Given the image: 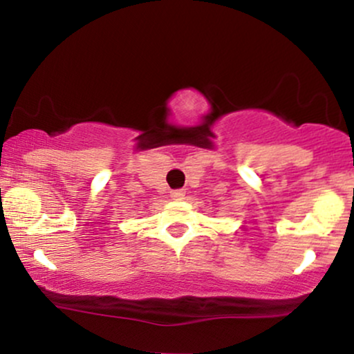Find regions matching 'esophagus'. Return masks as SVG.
Segmentation results:
<instances>
[{
    "label": "esophagus",
    "instance_id": "1",
    "mask_svg": "<svg viewBox=\"0 0 354 354\" xmlns=\"http://www.w3.org/2000/svg\"><path fill=\"white\" fill-rule=\"evenodd\" d=\"M185 194H186L185 189H173L171 193H169V196H171V200L174 201H181L185 200Z\"/></svg>",
    "mask_w": 354,
    "mask_h": 354
}]
</instances>
